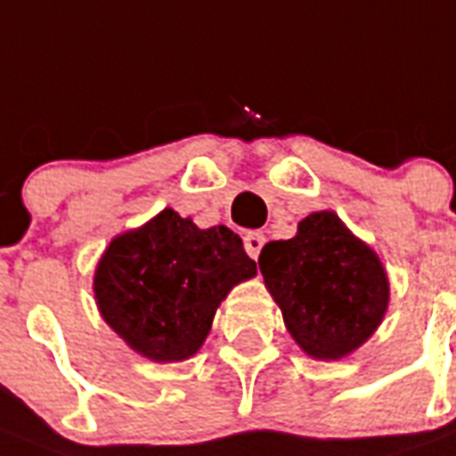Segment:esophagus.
<instances>
[{
    "instance_id": "1",
    "label": "esophagus",
    "mask_w": 456,
    "mask_h": 456,
    "mask_svg": "<svg viewBox=\"0 0 456 456\" xmlns=\"http://www.w3.org/2000/svg\"><path fill=\"white\" fill-rule=\"evenodd\" d=\"M263 243H265V234L263 232H248V234L243 236V246H246V253L251 258H258Z\"/></svg>"
}]
</instances>
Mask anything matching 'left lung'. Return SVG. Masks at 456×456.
I'll return each instance as SVG.
<instances>
[{"label":"left lung","instance_id":"left-lung-1","mask_svg":"<svg viewBox=\"0 0 456 456\" xmlns=\"http://www.w3.org/2000/svg\"><path fill=\"white\" fill-rule=\"evenodd\" d=\"M258 265L289 335L313 359L354 352L387 311L380 260L330 210L308 215L294 239L265 243Z\"/></svg>","mask_w":456,"mask_h":456}]
</instances>
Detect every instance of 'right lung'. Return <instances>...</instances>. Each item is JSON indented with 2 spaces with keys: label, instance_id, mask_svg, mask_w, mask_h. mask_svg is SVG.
<instances>
[{
  "label": "right lung",
  "instance_id": "obj_1",
  "mask_svg": "<svg viewBox=\"0 0 456 456\" xmlns=\"http://www.w3.org/2000/svg\"><path fill=\"white\" fill-rule=\"evenodd\" d=\"M256 260L227 227L198 229L174 210L117 236L95 273L102 318L135 352L182 361L200 349L215 311Z\"/></svg>",
  "mask_w": 456,
  "mask_h": 456
}]
</instances>
